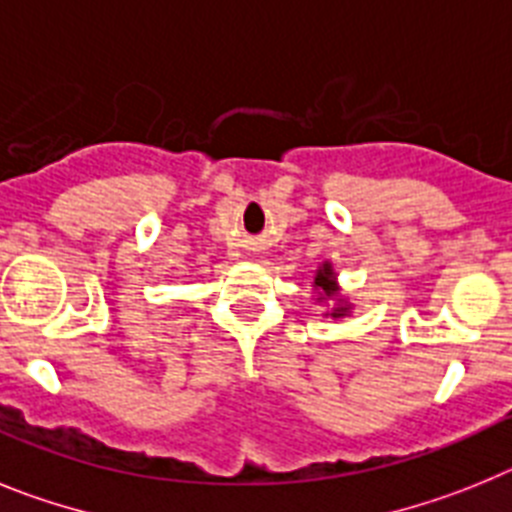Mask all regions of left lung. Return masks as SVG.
Masks as SVG:
<instances>
[{"label": "left lung", "instance_id": "1", "mask_svg": "<svg viewBox=\"0 0 512 512\" xmlns=\"http://www.w3.org/2000/svg\"><path fill=\"white\" fill-rule=\"evenodd\" d=\"M314 288L319 291V301L330 299V296H335V293H337L335 273H332L330 262H324L322 268L317 270V278H314ZM345 311H348V306H337V309H332V317H345Z\"/></svg>", "mask_w": 512, "mask_h": 512}]
</instances>
